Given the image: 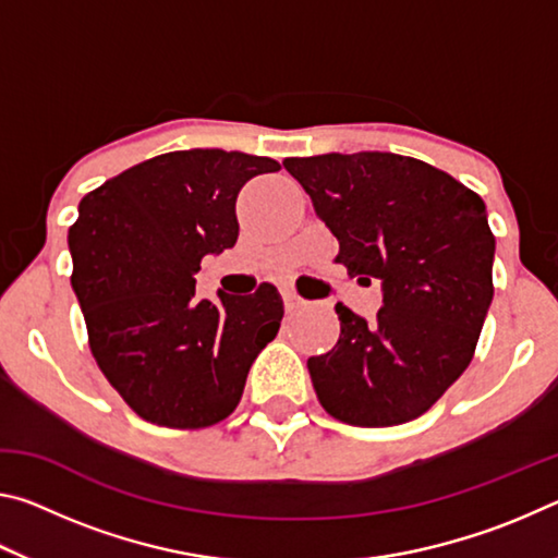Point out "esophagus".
Masks as SVG:
<instances>
[{
  "label": "esophagus",
  "mask_w": 558,
  "mask_h": 558,
  "mask_svg": "<svg viewBox=\"0 0 558 558\" xmlns=\"http://www.w3.org/2000/svg\"><path fill=\"white\" fill-rule=\"evenodd\" d=\"M282 302H286L288 313H292V310H298V307L305 305V300H302L298 292H292V290H282Z\"/></svg>",
  "instance_id": "34e87169"
}]
</instances>
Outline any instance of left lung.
I'll return each instance as SVG.
<instances>
[{"label":"left lung","mask_w":558,"mask_h":558,"mask_svg":"<svg viewBox=\"0 0 558 558\" xmlns=\"http://www.w3.org/2000/svg\"><path fill=\"white\" fill-rule=\"evenodd\" d=\"M286 169L339 241L337 263L384 307L337 305L339 339L307 369L319 403L362 428L418 418L468 369L493 302L485 202L450 174L391 153L290 157Z\"/></svg>","instance_id":"8db88e82"}]
</instances>
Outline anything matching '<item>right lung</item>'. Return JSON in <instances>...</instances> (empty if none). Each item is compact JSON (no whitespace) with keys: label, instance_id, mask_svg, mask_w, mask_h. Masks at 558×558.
<instances>
[{"label":"right lung","instance_id":"1","mask_svg":"<svg viewBox=\"0 0 558 558\" xmlns=\"http://www.w3.org/2000/svg\"><path fill=\"white\" fill-rule=\"evenodd\" d=\"M270 157L182 149L147 159L83 196L69 231L71 286L90 352L125 403L167 428H206L241 401L245 376L278 335L280 292L196 300L204 256L239 239L235 196Z\"/></svg>","mask_w":558,"mask_h":558}]
</instances>
